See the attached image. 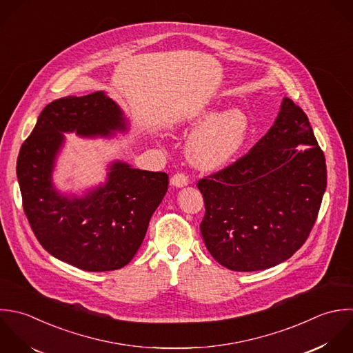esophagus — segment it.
Listing matches in <instances>:
<instances>
[{"label": "esophagus", "instance_id": "1", "mask_svg": "<svg viewBox=\"0 0 353 353\" xmlns=\"http://www.w3.org/2000/svg\"><path fill=\"white\" fill-rule=\"evenodd\" d=\"M188 183H190L188 177H187L185 174H183V173H177V174H174V176L170 179V184H172L173 187H176V188H183V187L188 185Z\"/></svg>", "mask_w": 353, "mask_h": 353}]
</instances>
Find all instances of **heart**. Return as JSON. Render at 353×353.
Wrapping results in <instances>:
<instances>
[{
    "label": "heart",
    "instance_id": "heart-1",
    "mask_svg": "<svg viewBox=\"0 0 353 353\" xmlns=\"http://www.w3.org/2000/svg\"><path fill=\"white\" fill-rule=\"evenodd\" d=\"M190 125H202L188 140L190 161L202 170L216 172L225 168L239 152L249 132L248 115L239 108L217 114L208 108L188 118Z\"/></svg>",
    "mask_w": 353,
    "mask_h": 353
}]
</instances>
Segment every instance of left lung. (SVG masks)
I'll list each match as a JSON object with an SVG mask.
<instances>
[{
  "label": "left lung",
  "mask_w": 353,
  "mask_h": 353,
  "mask_svg": "<svg viewBox=\"0 0 353 353\" xmlns=\"http://www.w3.org/2000/svg\"><path fill=\"white\" fill-rule=\"evenodd\" d=\"M326 185L325 154L308 117L283 97L274 125L249 154L198 181L206 249L238 272L286 261L305 243Z\"/></svg>",
  "instance_id": "8db88e82"
}]
</instances>
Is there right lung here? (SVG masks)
I'll list each match as a JSON object with an SVG mask.
<instances>
[{
  "instance_id": "add662e5",
  "label": "right lung",
  "mask_w": 353,
  "mask_h": 353,
  "mask_svg": "<svg viewBox=\"0 0 353 353\" xmlns=\"http://www.w3.org/2000/svg\"><path fill=\"white\" fill-rule=\"evenodd\" d=\"M128 129L123 111L104 92L67 96L41 111L17 157L23 209L35 238L49 254L83 271H114L130 263L168 191L169 176L112 161L104 183L81 196L64 194L53 184L57 155L64 133L108 139Z\"/></svg>"
}]
</instances>
